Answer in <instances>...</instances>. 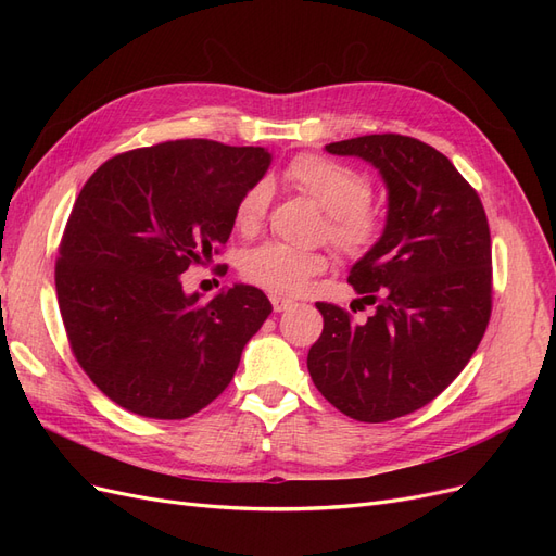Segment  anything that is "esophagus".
Returning <instances> with one entry per match:
<instances>
[{
    "mask_svg": "<svg viewBox=\"0 0 556 556\" xmlns=\"http://www.w3.org/2000/svg\"><path fill=\"white\" fill-rule=\"evenodd\" d=\"M268 299H271V306H274V311H276V313H282V311H288V308L292 306V301H290V299H285V296H280V294H271Z\"/></svg>",
    "mask_w": 556,
    "mask_h": 556,
    "instance_id": "esophagus-1",
    "label": "esophagus"
}]
</instances>
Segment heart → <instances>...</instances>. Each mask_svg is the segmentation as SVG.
I'll return each instance as SVG.
<instances>
[{
	"instance_id": "1",
	"label": "heart",
	"mask_w": 556,
	"mask_h": 556,
	"mask_svg": "<svg viewBox=\"0 0 556 556\" xmlns=\"http://www.w3.org/2000/svg\"><path fill=\"white\" fill-rule=\"evenodd\" d=\"M299 192L327 213V239L350 255L371 248L380 233L378 211L368 204L371 182L350 166L323 155H299L285 172ZM268 206V185L255 182L237 206V227L255 231ZM325 252L299 250L285 243H262L248 250L241 262L243 276L274 294H296L327 268Z\"/></svg>"
}]
</instances>
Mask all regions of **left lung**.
<instances>
[{
    "label": "left lung",
    "mask_w": 556,
    "mask_h": 556,
    "mask_svg": "<svg viewBox=\"0 0 556 556\" xmlns=\"http://www.w3.org/2000/svg\"><path fill=\"white\" fill-rule=\"evenodd\" d=\"M359 157L387 188L380 239L350 268L366 323L317 304L325 329L308 350L323 396L359 422L427 406L462 374L492 313V241L478 192L439 150L401 134L325 146Z\"/></svg>",
    "instance_id": "1"
}]
</instances>
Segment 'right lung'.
Masks as SVG:
<instances>
[{"mask_svg":"<svg viewBox=\"0 0 556 556\" xmlns=\"http://www.w3.org/2000/svg\"><path fill=\"white\" fill-rule=\"evenodd\" d=\"M271 160L266 148L182 139L115 155L83 185L55 288L78 364L117 406L185 419L231 382L271 301L243 282L204 301L180 276L227 243Z\"/></svg>","mask_w":556,"mask_h":556,"instance_id":"obj_1","label":"right lung"}]
</instances>
